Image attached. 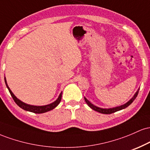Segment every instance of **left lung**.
Masks as SVG:
<instances>
[{"mask_svg":"<svg viewBox=\"0 0 150 150\" xmlns=\"http://www.w3.org/2000/svg\"><path fill=\"white\" fill-rule=\"evenodd\" d=\"M139 90L140 89H137V91L136 92V93L135 94H134V96L132 97L131 99L129 100L128 102L125 103V104L123 105H121V106H117V107H114V108H99L98 107V106H94V104H92V103L89 102V101L87 100V99L85 97V101H86V103H87V105L90 107L91 108H92L93 110H94V111H97V112L99 113H104V114H111V113H114V112H116V111H120V110H122L123 109V108H125L126 107H128L129 105H130L132 103V101L135 99V98L137 97V94H138V92H139Z\"/></svg>","mask_w":150,"mask_h":150,"instance_id":"left-lung-1","label":"left lung"}]
</instances>
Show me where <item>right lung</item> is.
<instances>
[{"label": "right lung", "instance_id": "obj_1", "mask_svg": "<svg viewBox=\"0 0 150 150\" xmlns=\"http://www.w3.org/2000/svg\"><path fill=\"white\" fill-rule=\"evenodd\" d=\"M5 82H6L7 88H8V90H9L10 94H11L12 97H13V100L15 101V102L16 103V104H18L20 108H22V109L25 110V111H30V112L35 113H45V112H47V111H51V110L53 109L54 108H56V106H57L59 104V103L61 102V101L62 92L61 93V94H60L59 97H58V99H56V100L54 102L51 103V104H50L45 105V106H33V105H30V104H25V103L22 102V101H20V99H18V98H17L14 95V94L12 92V91L10 90V87L8 86V84H7L6 77H5Z\"/></svg>", "mask_w": 150, "mask_h": 150}]
</instances>
